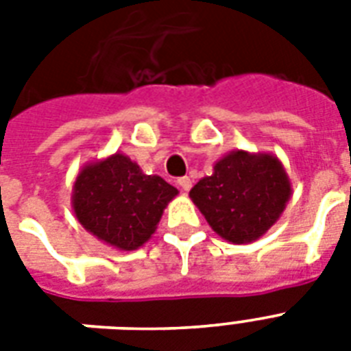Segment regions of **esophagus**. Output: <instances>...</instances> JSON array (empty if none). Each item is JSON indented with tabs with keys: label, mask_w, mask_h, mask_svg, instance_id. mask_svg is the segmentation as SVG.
I'll return each mask as SVG.
<instances>
[{
	"label": "esophagus",
	"mask_w": 351,
	"mask_h": 351,
	"mask_svg": "<svg viewBox=\"0 0 351 351\" xmlns=\"http://www.w3.org/2000/svg\"><path fill=\"white\" fill-rule=\"evenodd\" d=\"M178 186L182 187V191H189L193 186V182L189 176H182V178H178Z\"/></svg>",
	"instance_id": "esophagus-1"
}]
</instances>
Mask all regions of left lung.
I'll list each match as a JSON object with an SVG mask.
<instances>
[{
  "label": "left lung",
  "mask_w": 351,
  "mask_h": 351,
  "mask_svg": "<svg viewBox=\"0 0 351 351\" xmlns=\"http://www.w3.org/2000/svg\"><path fill=\"white\" fill-rule=\"evenodd\" d=\"M211 230L231 244H250L266 234L286 209L291 182L271 153L231 151L189 191Z\"/></svg>",
  "instance_id": "1"
}]
</instances>
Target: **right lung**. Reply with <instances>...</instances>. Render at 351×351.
Wrapping results in <instances>:
<instances>
[{"label": "right lung", "instance_id": "obj_1", "mask_svg": "<svg viewBox=\"0 0 351 351\" xmlns=\"http://www.w3.org/2000/svg\"><path fill=\"white\" fill-rule=\"evenodd\" d=\"M178 189L158 175H145L123 153L89 162L73 186L76 219L93 237L120 251L138 250L156 231Z\"/></svg>", "mask_w": 351, "mask_h": 351}]
</instances>
